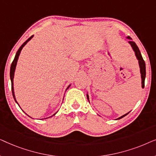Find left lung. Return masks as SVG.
<instances>
[{
  "label": "left lung",
  "mask_w": 156,
  "mask_h": 156,
  "mask_svg": "<svg viewBox=\"0 0 156 156\" xmlns=\"http://www.w3.org/2000/svg\"><path fill=\"white\" fill-rule=\"evenodd\" d=\"M127 39L130 40L129 41V43L131 44V48H133V50L134 52H135V55H136V57L137 59L138 60V64H139V67H140V74H141V84H142V88H144V86H145V78H146V63H145V61L144 60V59H143L142 57V55L140 54V52L139 50V49H138V46L136 45V44L135 42L132 41L131 40V37H129V36H128L126 37ZM87 99L89 100V95L87 94ZM129 113H127V114H126L124 115H123V116H121V117H119L117 119H120L121 118H123V117H124L125 116H126L127 114H129Z\"/></svg>",
  "instance_id": "left-lung-1"
}]
</instances>
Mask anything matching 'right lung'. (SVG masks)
<instances>
[{"instance_id":"right-lung-1","label":"right lung","mask_w":156,"mask_h":156,"mask_svg":"<svg viewBox=\"0 0 156 156\" xmlns=\"http://www.w3.org/2000/svg\"><path fill=\"white\" fill-rule=\"evenodd\" d=\"M33 37V36H31L30 37H29L28 39H27L26 41H25L24 43H23L22 45L20 46V48L18 49V52H17V53H16V56H15V58H14V59H13V61H12V64H11V66H10V80H11V86H12V96H13V98H14V99H15V101H16V102L17 104H18V101H16V97H15V94H14V88H13V78H14V74H15V70H16V65H17V62H18V57H19V55H20V52H21V50H22V49H23V47H24L25 44H27V42H28V41H30V40L31 39H32V37ZM71 85V84H70ZM70 85H69V86H68V87L67 88V89L69 88V87H70ZM19 105V104H18ZM57 113V112H56ZM56 113H55V114H53L52 116H54V115H55L56 114ZM50 117H51V116H50ZM46 119H48V118H46Z\"/></svg>"}]
</instances>
